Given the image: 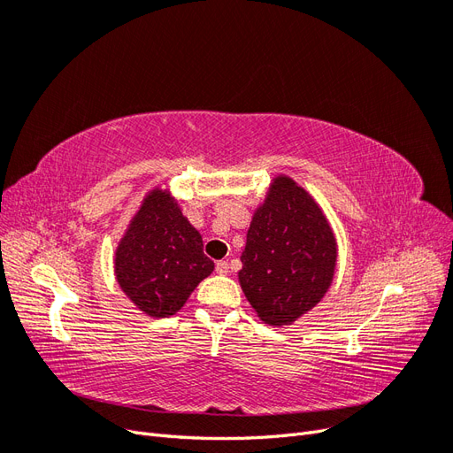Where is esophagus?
Wrapping results in <instances>:
<instances>
[{
    "instance_id": "obj_1",
    "label": "esophagus",
    "mask_w": 453,
    "mask_h": 453,
    "mask_svg": "<svg viewBox=\"0 0 453 453\" xmlns=\"http://www.w3.org/2000/svg\"><path fill=\"white\" fill-rule=\"evenodd\" d=\"M215 272L219 273V276H225V273H228V263H226V260H219V263L215 265Z\"/></svg>"
}]
</instances>
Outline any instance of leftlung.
Segmentation results:
<instances>
[{
    "instance_id": "left-lung-1",
    "label": "left lung",
    "mask_w": 453,
    "mask_h": 453,
    "mask_svg": "<svg viewBox=\"0 0 453 453\" xmlns=\"http://www.w3.org/2000/svg\"><path fill=\"white\" fill-rule=\"evenodd\" d=\"M242 265V291L272 326L296 321L331 287L336 268L333 228L291 177L278 175L255 211Z\"/></svg>"
}]
</instances>
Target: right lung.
Returning <instances> with one entry per match:
<instances>
[{"label":"right lung","mask_w":453,"mask_h":453,"mask_svg":"<svg viewBox=\"0 0 453 453\" xmlns=\"http://www.w3.org/2000/svg\"><path fill=\"white\" fill-rule=\"evenodd\" d=\"M200 232L160 188L150 190L115 253L120 289L150 318L180 311L196 285L213 272Z\"/></svg>","instance_id":"add662e5"}]
</instances>
